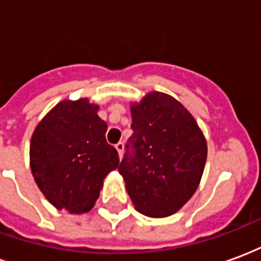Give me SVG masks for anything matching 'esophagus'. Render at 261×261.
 Here are the masks:
<instances>
[{"mask_svg":"<svg viewBox=\"0 0 261 261\" xmlns=\"http://www.w3.org/2000/svg\"><path fill=\"white\" fill-rule=\"evenodd\" d=\"M116 149H117V152H119V156L121 158V156H123V152H124V144H123V142H119V144L116 145Z\"/></svg>","mask_w":261,"mask_h":261,"instance_id":"obj_1","label":"esophagus"}]
</instances>
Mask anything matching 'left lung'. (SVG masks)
<instances>
[{
	"label": "left lung",
	"instance_id": "8db88e82",
	"mask_svg": "<svg viewBox=\"0 0 261 261\" xmlns=\"http://www.w3.org/2000/svg\"><path fill=\"white\" fill-rule=\"evenodd\" d=\"M134 134L119 172L138 213L165 218L177 213L201 180L207 141L197 121L179 100L149 92L131 103Z\"/></svg>",
	"mask_w": 261,
	"mask_h": 261
}]
</instances>
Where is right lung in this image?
Listing matches in <instances>:
<instances>
[{
	"label": "right lung",
	"mask_w": 261,
	"mask_h": 261,
	"mask_svg": "<svg viewBox=\"0 0 261 261\" xmlns=\"http://www.w3.org/2000/svg\"><path fill=\"white\" fill-rule=\"evenodd\" d=\"M86 97L57 103L32 134L31 169L43 196L57 210L84 214L95 205L105 177L119 166L106 142L108 124Z\"/></svg>",
	"instance_id": "add662e5"
}]
</instances>
